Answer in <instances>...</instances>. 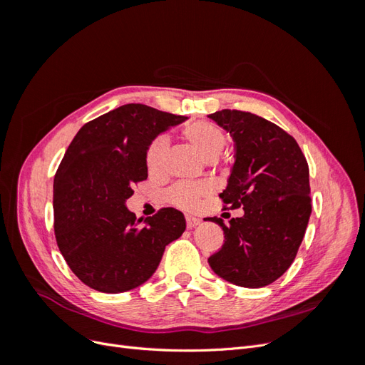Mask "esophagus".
Listing matches in <instances>:
<instances>
[{"mask_svg": "<svg viewBox=\"0 0 365 365\" xmlns=\"http://www.w3.org/2000/svg\"><path fill=\"white\" fill-rule=\"evenodd\" d=\"M200 224H201V220L197 219V217H193V216H187L185 217V225H187V228H189V230L197 227Z\"/></svg>", "mask_w": 365, "mask_h": 365, "instance_id": "1", "label": "esophagus"}]
</instances>
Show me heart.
<instances>
[{
  "instance_id": "heart-1",
  "label": "heart",
  "mask_w": 365,
  "mask_h": 365,
  "mask_svg": "<svg viewBox=\"0 0 365 365\" xmlns=\"http://www.w3.org/2000/svg\"><path fill=\"white\" fill-rule=\"evenodd\" d=\"M184 138L190 143V146L207 160H215L224 150L227 137L224 130L210 121L190 125L184 129ZM165 152H168V140L165 137H157L150 141L146 149V168L150 173H160L164 168ZM208 193V187L202 184L180 182L172 187L169 192V201L184 210H193L200 204V200Z\"/></svg>"
}]
</instances>
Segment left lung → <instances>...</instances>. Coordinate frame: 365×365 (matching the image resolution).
Segmentation results:
<instances>
[{
	"mask_svg": "<svg viewBox=\"0 0 365 365\" xmlns=\"http://www.w3.org/2000/svg\"><path fill=\"white\" fill-rule=\"evenodd\" d=\"M235 140L236 155L225 208H244V216L225 225L224 245L208 257L210 268L242 288H263L294 262L312 212L309 165L294 137L256 114L222 109L208 115ZM207 220V219H205Z\"/></svg>",
	"mask_w": 365,
	"mask_h": 365,
	"instance_id": "8db88e82",
	"label": "left lung"
}]
</instances>
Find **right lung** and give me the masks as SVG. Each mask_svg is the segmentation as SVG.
Listing matches in <instances>:
<instances>
[{
	"label": "right lung",
	"mask_w": 365,
	"mask_h": 365,
	"mask_svg": "<svg viewBox=\"0 0 365 365\" xmlns=\"http://www.w3.org/2000/svg\"><path fill=\"white\" fill-rule=\"evenodd\" d=\"M187 117L140 103L123 105L81 128L53 184L54 235L70 269L106 294L148 282L163 252L185 230L184 215L161 208L137 219L126 201L148 178L146 149Z\"/></svg>",
	"instance_id": "add662e5"
}]
</instances>
